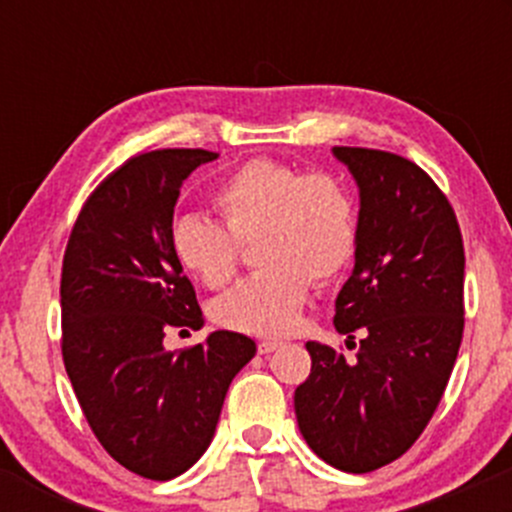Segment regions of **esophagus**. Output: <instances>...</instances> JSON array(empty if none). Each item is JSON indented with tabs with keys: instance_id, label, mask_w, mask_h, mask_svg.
<instances>
[{
	"instance_id": "34e87169",
	"label": "esophagus",
	"mask_w": 512,
	"mask_h": 512,
	"mask_svg": "<svg viewBox=\"0 0 512 512\" xmlns=\"http://www.w3.org/2000/svg\"><path fill=\"white\" fill-rule=\"evenodd\" d=\"M280 347H282V342H277V339H262V342L257 344L260 354H272V352H277Z\"/></svg>"
}]
</instances>
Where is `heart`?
I'll list each match as a JSON object with an SVG mask.
<instances>
[{
    "mask_svg": "<svg viewBox=\"0 0 512 512\" xmlns=\"http://www.w3.org/2000/svg\"><path fill=\"white\" fill-rule=\"evenodd\" d=\"M223 225L183 215L170 227L178 265L208 289H223L240 270L242 245L255 242L260 272L213 304L220 327L257 337L294 329L312 280H337L359 245L356 200L332 173H304L272 158L232 170L213 195Z\"/></svg>",
    "mask_w": 512,
    "mask_h": 512,
    "instance_id": "heart-1",
    "label": "heart"
}]
</instances>
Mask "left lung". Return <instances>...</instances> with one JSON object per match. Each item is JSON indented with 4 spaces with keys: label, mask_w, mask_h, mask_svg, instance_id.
Returning a JSON list of instances; mask_svg holds the SVG:
<instances>
[{
    "label": "left lung",
    "mask_w": 512,
    "mask_h": 512,
    "mask_svg": "<svg viewBox=\"0 0 512 512\" xmlns=\"http://www.w3.org/2000/svg\"><path fill=\"white\" fill-rule=\"evenodd\" d=\"M334 156L361 195L354 272L334 302V327L356 359L307 342L312 371L294 414L322 461L369 473L404 456L441 404L463 339L466 252L426 170L374 148L337 146Z\"/></svg>",
    "instance_id": "8db88e82"
}]
</instances>
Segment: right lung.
<instances>
[{"mask_svg":"<svg viewBox=\"0 0 512 512\" xmlns=\"http://www.w3.org/2000/svg\"><path fill=\"white\" fill-rule=\"evenodd\" d=\"M203 148L128 158L81 208L61 265V354L81 411L108 456L170 480L213 441L230 381L257 352L237 332L165 352L170 329H200L195 289L170 250L180 185Z\"/></svg>","mask_w":512,"mask_h":512,"instance_id":"obj_1","label":"right lung"}]
</instances>
